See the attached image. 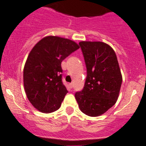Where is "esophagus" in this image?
<instances>
[{
    "label": "esophagus",
    "mask_w": 146,
    "mask_h": 146,
    "mask_svg": "<svg viewBox=\"0 0 146 146\" xmlns=\"http://www.w3.org/2000/svg\"><path fill=\"white\" fill-rule=\"evenodd\" d=\"M73 87H74V84H73V83H70V84H69V87H70L71 89H72L73 88Z\"/></svg>",
    "instance_id": "34e87169"
}]
</instances>
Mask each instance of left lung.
I'll use <instances>...</instances> for the list:
<instances>
[{
	"label": "left lung",
	"instance_id": "obj_1",
	"mask_svg": "<svg viewBox=\"0 0 146 146\" xmlns=\"http://www.w3.org/2000/svg\"><path fill=\"white\" fill-rule=\"evenodd\" d=\"M84 56L87 77L84 88L75 93L80 110L91 117L102 115L112 108L121 87V72L115 52L101 41L79 43Z\"/></svg>",
	"mask_w": 146,
	"mask_h": 146
}]
</instances>
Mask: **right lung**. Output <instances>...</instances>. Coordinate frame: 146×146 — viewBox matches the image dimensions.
Masks as SVG:
<instances>
[{
  "label": "right lung",
  "instance_id": "obj_1",
  "mask_svg": "<svg viewBox=\"0 0 146 146\" xmlns=\"http://www.w3.org/2000/svg\"><path fill=\"white\" fill-rule=\"evenodd\" d=\"M80 48L68 38L48 36L30 51L23 69V85L29 102L38 111L57 110L68 92L62 82V62Z\"/></svg>",
  "mask_w": 146,
  "mask_h": 146
}]
</instances>
